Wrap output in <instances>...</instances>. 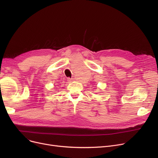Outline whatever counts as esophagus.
<instances>
[{"mask_svg": "<svg viewBox=\"0 0 158 158\" xmlns=\"http://www.w3.org/2000/svg\"><path fill=\"white\" fill-rule=\"evenodd\" d=\"M68 82H70H70L72 81H73L72 79H70V78H68Z\"/></svg>", "mask_w": 158, "mask_h": 158, "instance_id": "obj_1", "label": "esophagus"}]
</instances>
